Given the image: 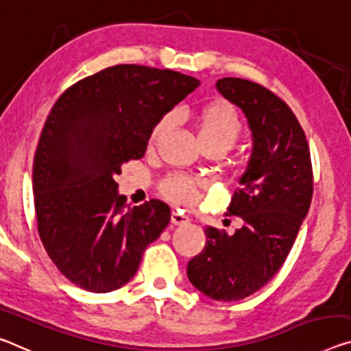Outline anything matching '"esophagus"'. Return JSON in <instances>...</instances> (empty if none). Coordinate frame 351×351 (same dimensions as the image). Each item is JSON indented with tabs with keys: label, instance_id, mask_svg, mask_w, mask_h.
<instances>
[{
	"label": "esophagus",
	"instance_id": "obj_1",
	"mask_svg": "<svg viewBox=\"0 0 351 351\" xmlns=\"http://www.w3.org/2000/svg\"><path fill=\"white\" fill-rule=\"evenodd\" d=\"M171 223L176 226H182V224L190 223V218H188L183 212H180V210H174L171 215Z\"/></svg>",
	"mask_w": 351,
	"mask_h": 351
}]
</instances>
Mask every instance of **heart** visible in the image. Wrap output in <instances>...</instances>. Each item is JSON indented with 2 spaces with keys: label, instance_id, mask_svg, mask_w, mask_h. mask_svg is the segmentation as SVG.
Instances as JSON below:
<instances>
[{
  "label": "heart",
  "instance_id": "1",
  "mask_svg": "<svg viewBox=\"0 0 351 351\" xmlns=\"http://www.w3.org/2000/svg\"><path fill=\"white\" fill-rule=\"evenodd\" d=\"M206 149L229 150L234 147L243 132V123L234 106L224 100H215L204 105L194 117ZM172 125V116L166 114L155 123L150 133V144L158 143ZM161 193L171 201L193 206L201 197L204 182L186 174H171L161 182Z\"/></svg>",
  "mask_w": 351,
  "mask_h": 351
}]
</instances>
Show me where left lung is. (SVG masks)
Listing matches in <instances>:
<instances>
[{
    "label": "left lung",
    "mask_w": 351,
    "mask_h": 351,
    "mask_svg": "<svg viewBox=\"0 0 351 351\" xmlns=\"http://www.w3.org/2000/svg\"><path fill=\"white\" fill-rule=\"evenodd\" d=\"M217 88L243 110L254 139L226 213L243 226L232 235L207 226V243L188 262L186 274L208 298L239 301L284 265L311 206L314 174L304 130L282 99L250 80L221 78Z\"/></svg>",
    "instance_id": "obj_1"
}]
</instances>
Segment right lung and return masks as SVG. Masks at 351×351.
Wrapping results in <instances>:
<instances>
[{
  "label": "right lung",
  "mask_w": 351,
  "mask_h": 351,
  "mask_svg": "<svg viewBox=\"0 0 351 351\" xmlns=\"http://www.w3.org/2000/svg\"><path fill=\"white\" fill-rule=\"evenodd\" d=\"M197 86L169 69L119 64L59 95L36 149L32 193L42 243L70 282L94 293L122 287L168 228L169 206L127 208L114 176L144 157L155 123Z\"/></svg>",
  "instance_id": "add662e5"
}]
</instances>
